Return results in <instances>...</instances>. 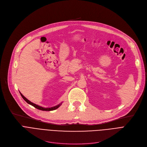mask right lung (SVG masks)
Returning a JSON list of instances; mask_svg holds the SVG:
<instances>
[{
  "mask_svg": "<svg viewBox=\"0 0 147 147\" xmlns=\"http://www.w3.org/2000/svg\"><path fill=\"white\" fill-rule=\"evenodd\" d=\"M20 94H21V96H22V98L24 99V101H26V102H27L28 104H30L31 105H32V106H33L34 107H35L36 109H38V110H42V111H52V110H56V109H57L58 108H59L60 106H61V105L62 104V102L61 103V104H58V105H56V106H54V107H49V108H45V107H41V106H39V105H36V104H34V103H33V102H32L31 101H30L28 99H27L24 95H23L21 92H20Z\"/></svg>",
  "mask_w": 147,
  "mask_h": 147,
  "instance_id": "obj_1",
  "label": "right lung"
}]
</instances>
